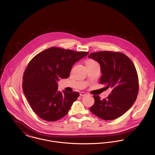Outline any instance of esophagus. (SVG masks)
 Returning a JSON list of instances; mask_svg holds the SVG:
<instances>
[{
  "label": "esophagus",
  "mask_w": 155,
  "mask_h": 155,
  "mask_svg": "<svg viewBox=\"0 0 155 155\" xmlns=\"http://www.w3.org/2000/svg\"><path fill=\"white\" fill-rule=\"evenodd\" d=\"M87 95V94L86 93V92H81V93H80V95L81 96H85V95Z\"/></svg>",
  "instance_id": "1"
}]
</instances>
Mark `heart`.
Segmentation results:
<instances>
[{
    "instance_id": "b5f03b06",
    "label": "heart",
    "mask_w": 155,
    "mask_h": 155,
    "mask_svg": "<svg viewBox=\"0 0 155 155\" xmlns=\"http://www.w3.org/2000/svg\"><path fill=\"white\" fill-rule=\"evenodd\" d=\"M89 64H98L94 60L89 59L86 61V65H89Z\"/></svg>"
}]
</instances>
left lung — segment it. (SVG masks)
Here are the masks:
<instances>
[{
    "label": "left lung",
    "instance_id": "left-lung-1",
    "mask_svg": "<svg viewBox=\"0 0 155 155\" xmlns=\"http://www.w3.org/2000/svg\"><path fill=\"white\" fill-rule=\"evenodd\" d=\"M88 58L100 65V84L112 89L106 99L93 95L95 102L90 111L105 120L117 119L132 107L137 97L138 78L135 66L129 57L117 52H94Z\"/></svg>",
    "mask_w": 155,
    "mask_h": 155
}]
</instances>
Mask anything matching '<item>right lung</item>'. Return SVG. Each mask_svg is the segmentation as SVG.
Wrapping results in <instances>:
<instances>
[{
  "instance_id": "obj_1",
  "label": "right lung",
  "mask_w": 155,
  "mask_h": 155,
  "mask_svg": "<svg viewBox=\"0 0 155 155\" xmlns=\"http://www.w3.org/2000/svg\"><path fill=\"white\" fill-rule=\"evenodd\" d=\"M88 54L52 47L30 61L23 75L22 89L31 109L41 119L54 122L68 113L79 93L58 91L57 81L68 78L73 64Z\"/></svg>"
}]
</instances>
